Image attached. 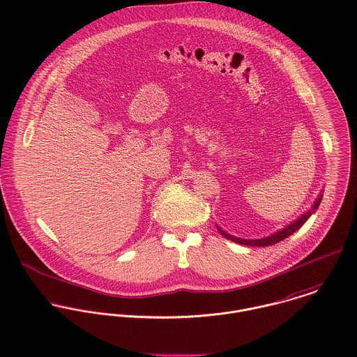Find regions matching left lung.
Returning <instances> with one entry per match:
<instances>
[{
    "label": "left lung",
    "mask_w": 357,
    "mask_h": 357,
    "mask_svg": "<svg viewBox=\"0 0 357 357\" xmlns=\"http://www.w3.org/2000/svg\"><path fill=\"white\" fill-rule=\"evenodd\" d=\"M321 198H323V191L319 194V197L316 198V201L313 202L312 207H310L309 210H306L305 213L301 214L297 220H294L293 222L287 224V225H286L284 228H282L280 231H278V232H275V234H272V235H269V236H264V238H261V239H243V238H236V236H234V235L225 232L224 229H221L218 225H217V229H218V232H220L225 239H229V241H232V242H235V243H239V245L257 246V248L271 246V245L279 243L280 241L289 238V236L293 235L296 231H298V229L305 224L306 221H307V218L317 210L319 204L321 202Z\"/></svg>",
    "instance_id": "obj_1"
}]
</instances>
